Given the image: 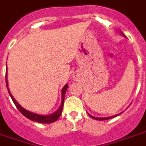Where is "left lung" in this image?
Instances as JSON below:
<instances>
[{"label":"left lung","instance_id":"obj_1","mask_svg":"<svg viewBox=\"0 0 146 146\" xmlns=\"http://www.w3.org/2000/svg\"><path fill=\"white\" fill-rule=\"evenodd\" d=\"M120 33H121V35L122 36H124V37H125V35H124V34L122 32H121L120 31ZM88 114V115L92 118V119H95V120H99V121H103V120H108V119H112V118H114V117H116V116L119 115H121V113H119V114H117V115H113V116H110V117H106V118H98V117H95V116L92 115H90L89 113Z\"/></svg>","mask_w":146,"mask_h":146}]
</instances>
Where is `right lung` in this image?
Here are the masks:
<instances>
[{"label":"right lung","mask_w":146,"mask_h":146,"mask_svg":"<svg viewBox=\"0 0 146 146\" xmlns=\"http://www.w3.org/2000/svg\"><path fill=\"white\" fill-rule=\"evenodd\" d=\"M6 85H7V91H8V93H9L10 96L11 98L12 101L15 103V106L17 107V108L20 111V112L23 115H25L26 118H27L28 119H30L31 121H37V122H40V123H44V124H49L52 123L54 121H57L58 118L61 116V112H62V109H63V106H64V95H65V92H66L67 88H68V85H65L64 86V88H62V91H61V104L58 110L54 112L53 114H51V115H38V114L33 113L31 111H29L26 110L25 108H23L22 106H21L17 102V101L15 100L14 97L12 96L11 93L9 91V88H8V84H7V69H6Z\"/></svg>","instance_id":"right-lung-1"}]
</instances>
